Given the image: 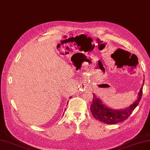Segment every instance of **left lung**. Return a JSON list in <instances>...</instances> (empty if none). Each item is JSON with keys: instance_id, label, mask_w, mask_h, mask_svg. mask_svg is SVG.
<instances>
[{"instance_id": "obj_1", "label": "left lung", "mask_w": 150, "mask_h": 150, "mask_svg": "<svg viewBox=\"0 0 150 150\" xmlns=\"http://www.w3.org/2000/svg\"><path fill=\"white\" fill-rule=\"evenodd\" d=\"M143 84L139 93L137 100L124 110H113L110 109L102 103V102L93 95L92 104L90 106V110L93 116L97 120L107 124H117L126 120L132 113L135 108L138 106L141 99Z\"/></svg>"}]
</instances>
